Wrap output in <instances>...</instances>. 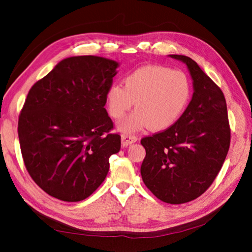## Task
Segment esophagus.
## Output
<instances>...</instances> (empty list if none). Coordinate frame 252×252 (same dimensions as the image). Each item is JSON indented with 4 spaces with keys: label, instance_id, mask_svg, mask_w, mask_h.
Returning <instances> with one entry per match:
<instances>
[{
    "label": "esophagus",
    "instance_id": "1",
    "mask_svg": "<svg viewBox=\"0 0 252 252\" xmlns=\"http://www.w3.org/2000/svg\"><path fill=\"white\" fill-rule=\"evenodd\" d=\"M136 141H137L136 136H133V135H122L121 136V142H122L123 146H129V145H131V144L135 143Z\"/></svg>",
    "mask_w": 252,
    "mask_h": 252
}]
</instances>
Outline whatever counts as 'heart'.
Returning <instances> with one entry per match:
<instances>
[{
  "label": "heart",
  "instance_id": "1",
  "mask_svg": "<svg viewBox=\"0 0 252 252\" xmlns=\"http://www.w3.org/2000/svg\"><path fill=\"white\" fill-rule=\"evenodd\" d=\"M190 85L184 72L147 65L135 69L123 80V87L114 84L105 94L109 115L119 119L133 104L135 110L117 125L125 134L149 126L153 131L168 129L178 121L189 103Z\"/></svg>",
  "mask_w": 252,
  "mask_h": 252
}]
</instances>
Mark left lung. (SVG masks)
<instances>
[{
	"label": "left lung",
	"mask_w": 252,
	"mask_h": 252,
	"mask_svg": "<svg viewBox=\"0 0 252 252\" xmlns=\"http://www.w3.org/2000/svg\"><path fill=\"white\" fill-rule=\"evenodd\" d=\"M185 63L192 80L191 100L179 120L161 133L143 138L144 184L171 205L203 194L223 165L231 142L223 92L191 58L169 55Z\"/></svg>",
	"instance_id": "left-lung-1"
}]
</instances>
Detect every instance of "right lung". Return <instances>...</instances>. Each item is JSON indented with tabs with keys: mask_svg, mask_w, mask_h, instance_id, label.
I'll use <instances>...</instances> for the list:
<instances>
[{
	"mask_svg": "<svg viewBox=\"0 0 252 252\" xmlns=\"http://www.w3.org/2000/svg\"><path fill=\"white\" fill-rule=\"evenodd\" d=\"M120 63L105 57L61 61L29 91L18 121L27 170L46 194L81 201L97 189L119 153L105 94Z\"/></svg>",
	"mask_w": 252,
	"mask_h": 252,
	"instance_id": "1",
	"label": "right lung"
}]
</instances>
